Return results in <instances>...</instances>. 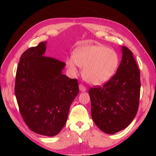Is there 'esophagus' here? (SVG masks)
<instances>
[{"mask_svg": "<svg viewBox=\"0 0 156 156\" xmlns=\"http://www.w3.org/2000/svg\"><path fill=\"white\" fill-rule=\"evenodd\" d=\"M79 87H80V90L81 91H83V92H84V91H86L87 90L86 87H85L83 84H80L79 85Z\"/></svg>", "mask_w": 156, "mask_h": 156, "instance_id": "esophagus-1", "label": "esophagus"}]
</instances>
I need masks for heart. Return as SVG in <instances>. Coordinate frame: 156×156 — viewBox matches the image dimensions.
<instances>
[{"mask_svg":"<svg viewBox=\"0 0 156 156\" xmlns=\"http://www.w3.org/2000/svg\"><path fill=\"white\" fill-rule=\"evenodd\" d=\"M119 57L116 51L101 44H86L75 49L72 58L66 65L72 76L78 73L77 66L83 68L82 76L89 84H104L114 75L119 66Z\"/></svg>","mask_w":156,"mask_h":156,"instance_id":"heart-1","label":"heart"}]
</instances>
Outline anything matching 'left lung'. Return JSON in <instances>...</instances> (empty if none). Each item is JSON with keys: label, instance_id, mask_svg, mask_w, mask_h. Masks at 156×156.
Segmentation results:
<instances>
[{"label": "left lung", "instance_id": "left-lung-1", "mask_svg": "<svg viewBox=\"0 0 156 156\" xmlns=\"http://www.w3.org/2000/svg\"><path fill=\"white\" fill-rule=\"evenodd\" d=\"M121 52L122 59L116 73L104 86L89 90L94 122L107 134L126 129L138 108L140 70L129 49L121 46Z\"/></svg>", "mask_w": 156, "mask_h": 156}]
</instances>
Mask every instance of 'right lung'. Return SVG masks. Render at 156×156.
Here are the masks:
<instances>
[{"mask_svg": "<svg viewBox=\"0 0 156 156\" xmlns=\"http://www.w3.org/2000/svg\"><path fill=\"white\" fill-rule=\"evenodd\" d=\"M46 44L40 42L21 55L15 94L29 129L40 135L54 136L67 122L70 105L80 89L76 79L62 74L65 63L44 56Z\"/></svg>", "mask_w": 156, "mask_h": 156, "instance_id": "1", "label": "right lung"}]
</instances>
